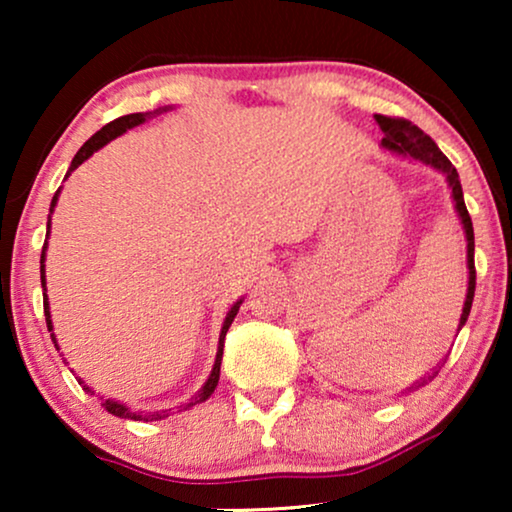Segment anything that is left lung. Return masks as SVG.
<instances>
[{
	"mask_svg": "<svg viewBox=\"0 0 512 512\" xmlns=\"http://www.w3.org/2000/svg\"><path fill=\"white\" fill-rule=\"evenodd\" d=\"M375 121H377V125H380V130L384 132L382 144H380L384 151L396 153V156H403V158L419 160V163H424V165L433 167V170L443 172L447 186H450L454 209H457V216H459L461 226H464V235H466L468 289H466L464 310H461V319H459V328H457V331H461V328H464V324H466L468 314H471V305H473V296H475V263H473L475 237H473V221H471V216H468V209H466V202H464V191H461L459 174H457V170H454V165L450 163V160L445 158V153L438 149L436 142H433V139L426 135L424 130H419L417 125L405 121V118H391V116H380V114H375ZM438 370H440V366H438ZM438 370L433 368L431 375H426V377H422V380H417L415 384H410V387L403 389L401 394H410V391H415L419 387H424V384H429L433 377L438 375Z\"/></svg>",
	"mask_w": 512,
	"mask_h": 512,
	"instance_id": "8db88e82",
	"label": "left lung"
}]
</instances>
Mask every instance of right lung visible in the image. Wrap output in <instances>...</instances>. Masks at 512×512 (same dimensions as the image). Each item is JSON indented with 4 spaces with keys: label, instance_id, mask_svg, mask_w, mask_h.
<instances>
[{
    "label": "right lung",
    "instance_id": "obj_1",
    "mask_svg": "<svg viewBox=\"0 0 512 512\" xmlns=\"http://www.w3.org/2000/svg\"><path fill=\"white\" fill-rule=\"evenodd\" d=\"M170 109H174V107H170V104H167V107H158V109H153V111H139V114H128V116H121V118H116V121H111V123L104 125L102 130H97L95 135L90 137L88 142L81 146L79 153H76L74 160H72V165H69V170H67V174H65V179H67L69 174H72V172L76 170V167H79L81 163H86V160H88L90 156H93L95 151H100L104 144H109L111 139L121 137L123 132H128V130H132V128H137V125H142V123H146V121H151V118H156V116H160V114H167V111H170ZM58 195H60V188H58V191H55L53 200H51V212H48V223H46V228H48V230H46V242H44V249H41V289H44V314H46V326H48V331H51V340H53L55 349H60V347H58V338H55V333H53L51 307H48V296H46V265H44V263H46V249H48V235H51V214H53L55 205H58ZM240 305H242V298L237 300V303H235L233 307H230L228 314H226V319H223L221 335H219V349H216L214 368H212V373H209L207 382L202 384V389L198 391V394H195V396L191 398V401L184 403V405H179V412H181V410H188V408H193V405H198V403H205L207 398L214 394L216 384H219V375H221L223 340H226V333H228L230 324H233L235 314L240 312ZM79 384H81V387H83V391H88L90 396H95V391L90 389L88 384L81 380V377H79ZM100 401H102V408L107 410V412H111V415H116V417H123V419H135V422H153V419H163V417H170V410L139 412V410H130L128 405H125V403H118V401H114V398H104V396H100Z\"/></svg>",
    "mask_w": 512,
    "mask_h": 512
}]
</instances>
